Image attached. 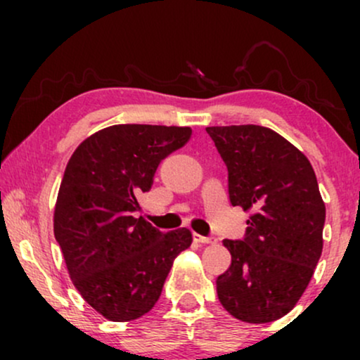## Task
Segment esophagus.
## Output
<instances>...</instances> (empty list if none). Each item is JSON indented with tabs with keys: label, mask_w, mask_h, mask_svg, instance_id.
Segmentation results:
<instances>
[{
	"label": "esophagus",
	"mask_w": 360,
	"mask_h": 360,
	"mask_svg": "<svg viewBox=\"0 0 360 360\" xmlns=\"http://www.w3.org/2000/svg\"><path fill=\"white\" fill-rule=\"evenodd\" d=\"M193 238H194V242H198V243H217V237H203V235H200V233H194Z\"/></svg>",
	"instance_id": "obj_1"
}]
</instances>
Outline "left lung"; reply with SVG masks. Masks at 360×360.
<instances>
[{
    "label": "left lung",
    "instance_id": "left-lung-1",
    "mask_svg": "<svg viewBox=\"0 0 360 360\" xmlns=\"http://www.w3.org/2000/svg\"><path fill=\"white\" fill-rule=\"evenodd\" d=\"M229 169L233 206L252 210L242 240L218 276L223 308L247 323H269L295 308L323 249L325 203L309 160L274 130L259 125L208 127Z\"/></svg>",
    "mask_w": 360,
    "mask_h": 360
}]
</instances>
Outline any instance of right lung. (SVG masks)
<instances>
[{
	"mask_svg": "<svg viewBox=\"0 0 360 360\" xmlns=\"http://www.w3.org/2000/svg\"><path fill=\"white\" fill-rule=\"evenodd\" d=\"M189 127L113 125L74 150L53 212V235L74 286L111 321L146 315L159 300L172 262L191 245L188 229L160 232L135 217L169 154Z\"/></svg>",
	"mask_w": 360,
	"mask_h": 360,
	"instance_id": "obj_1",
	"label": "right lung"
}]
</instances>
